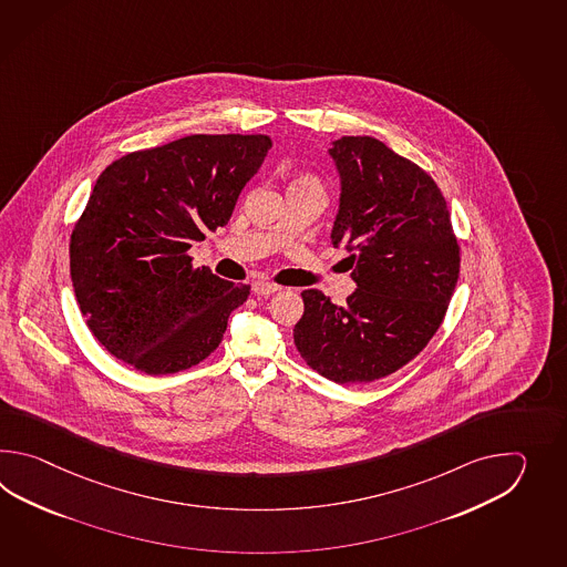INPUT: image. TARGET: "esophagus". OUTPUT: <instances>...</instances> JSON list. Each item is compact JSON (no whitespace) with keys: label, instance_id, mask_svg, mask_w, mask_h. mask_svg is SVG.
<instances>
[{"label":"esophagus","instance_id":"34e87169","mask_svg":"<svg viewBox=\"0 0 567 567\" xmlns=\"http://www.w3.org/2000/svg\"><path fill=\"white\" fill-rule=\"evenodd\" d=\"M278 284H274V281H267V279H257L254 284L255 293H259V296H269V293H274V291H278Z\"/></svg>","mask_w":567,"mask_h":567}]
</instances>
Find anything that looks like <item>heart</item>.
<instances>
[{
  "instance_id": "obj_1",
  "label": "heart",
  "mask_w": 567,
  "mask_h": 567,
  "mask_svg": "<svg viewBox=\"0 0 567 567\" xmlns=\"http://www.w3.org/2000/svg\"><path fill=\"white\" fill-rule=\"evenodd\" d=\"M296 184H318V182L313 181V178H310V176H303V178H300V181L296 182Z\"/></svg>"
}]
</instances>
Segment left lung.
<instances>
[{
    "label": "left lung",
    "instance_id": "8db88e82",
    "mask_svg": "<svg viewBox=\"0 0 567 567\" xmlns=\"http://www.w3.org/2000/svg\"><path fill=\"white\" fill-rule=\"evenodd\" d=\"M330 156L342 194L332 243L357 291L337 306L303 289L293 342L306 364L340 383H371L415 359L444 322L458 284L460 245L434 178L369 135H344Z\"/></svg>",
    "mask_w": 567,
    "mask_h": 567
}]
</instances>
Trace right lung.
<instances>
[{
	"mask_svg": "<svg viewBox=\"0 0 567 567\" xmlns=\"http://www.w3.org/2000/svg\"><path fill=\"white\" fill-rule=\"evenodd\" d=\"M269 135H186L111 162L71 235V278L93 337L145 374L205 361L251 286L194 267L188 249L225 227Z\"/></svg>",
	"mask_w": 567,
	"mask_h": 567,
	"instance_id": "obj_1",
	"label": "right lung"
}]
</instances>
